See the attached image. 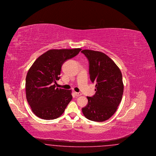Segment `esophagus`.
I'll use <instances>...</instances> for the list:
<instances>
[{
	"label": "esophagus",
	"instance_id": "obj_1",
	"mask_svg": "<svg viewBox=\"0 0 156 156\" xmlns=\"http://www.w3.org/2000/svg\"><path fill=\"white\" fill-rule=\"evenodd\" d=\"M74 94H75V95L76 96H78V97L82 95V94H81V92H75Z\"/></svg>",
	"mask_w": 156,
	"mask_h": 156
}]
</instances>
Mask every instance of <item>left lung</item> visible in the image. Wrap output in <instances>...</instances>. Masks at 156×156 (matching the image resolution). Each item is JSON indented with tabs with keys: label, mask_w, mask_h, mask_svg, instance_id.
<instances>
[{
	"label": "left lung",
	"mask_w": 156,
	"mask_h": 156,
	"mask_svg": "<svg viewBox=\"0 0 156 156\" xmlns=\"http://www.w3.org/2000/svg\"><path fill=\"white\" fill-rule=\"evenodd\" d=\"M81 52L88 59L90 80L96 84L95 94L92 97H87L88 104L82 108L83 114L93 121H104L115 112L122 100V73L117 65L105 54L88 49Z\"/></svg>",
	"instance_id": "1"
}]
</instances>
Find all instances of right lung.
Returning a JSON list of instances; mask_svg holds the SVG:
<instances>
[{"instance_id": "add662e5", "label": "right lung", "mask_w": 156, "mask_h": 156, "mask_svg": "<svg viewBox=\"0 0 156 156\" xmlns=\"http://www.w3.org/2000/svg\"><path fill=\"white\" fill-rule=\"evenodd\" d=\"M80 48L51 49L39 56L28 71L26 77V95L32 112L42 119L60 117L71 101V90L56 88L62 65L78 55Z\"/></svg>"}]
</instances>
